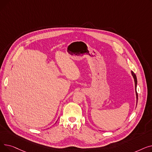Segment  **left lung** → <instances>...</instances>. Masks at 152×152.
Segmentation results:
<instances>
[{
    "label": "left lung",
    "mask_w": 152,
    "mask_h": 152,
    "mask_svg": "<svg viewBox=\"0 0 152 152\" xmlns=\"http://www.w3.org/2000/svg\"><path fill=\"white\" fill-rule=\"evenodd\" d=\"M131 73H132V75L134 77V83H135V94H136V97H137V100H138V95H137V77H136V75H135V73H134L133 71H131Z\"/></svg>",
    "instance_id": "obj_1"
}]
</instances>
